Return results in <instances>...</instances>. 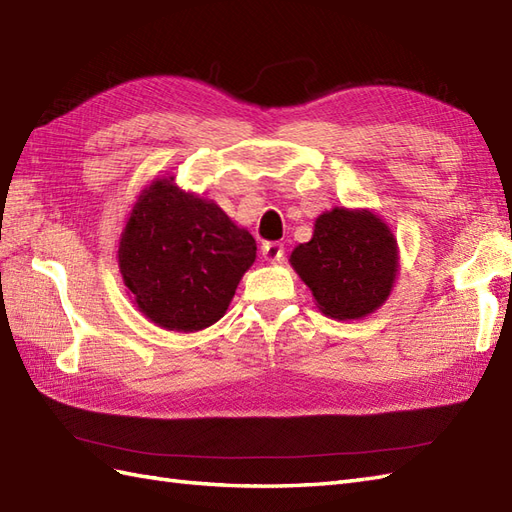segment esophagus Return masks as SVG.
Segmentation results:
<instances>
[{
    "label": "esophagus",
    "instance_id": "1",
    "mask_svg": "<svg viewBox=\"0 0 512 512\" xmlns=\"http://www.w3.org/2000/svg\"><path fill=\"white\" fill-rule=\"evenodd\" d=\"M283 253H285V248L279 242H266L264 246H261V255H264V259L270 261V264H277V261H281Z\"/></svg>",
    "mask_w": 512,
    "mask_h": 512
}]
</instances>
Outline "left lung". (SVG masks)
<instances>
[{
  "label": "left lung",
  "instance_id": "8db88e82",
  "mask_svg": "<svg viewBox=\"0 0 512 512\" xmlns=\"http://www.w3.org/2000/svg\"><path fill=\"white\" fill-rule=\"evenodd\" d=\"M398 240L372 209L333 207L316 218L311 240L290 264L333 320H359L383 307L398 277Z\"/></svg>",
  "mask_w": 512,
  "mask_h": 512
}]
</instances>
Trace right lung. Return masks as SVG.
Wrapping results in <instances>:
<instances>
[{
	"label": "right lung",
	"mask_w": 512,
	"mask_h": 512,
	"mask_svg": "<svg viewBox=\"0 0 512 512\" xmlns=\"http://www.w3.org/2000/svg\"><path fill=\"white\" fill-rule=\"evenodd\" d=\"M255 238L175 177L151 181L131 207L119 240V268L144 318L166 331H203L225 316Z\"/></svg>",
	"instance_id": "1"
}]
</instances>
